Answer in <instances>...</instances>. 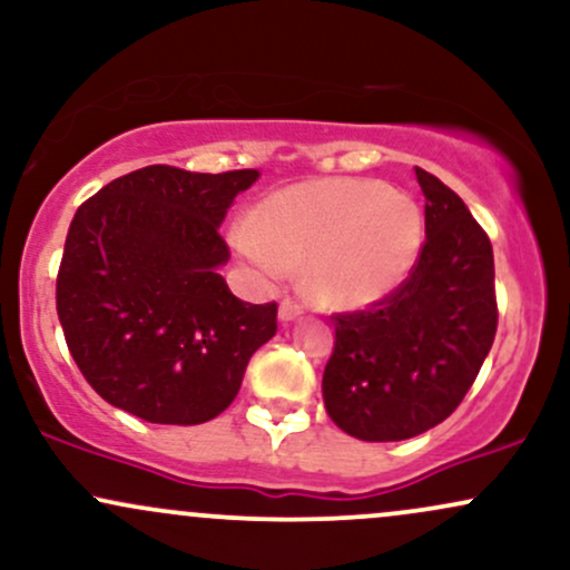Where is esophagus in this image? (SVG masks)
I'll return each instance as SVG.
<instances>
[{"label": "esophagus", "mask_w": 570, "mask_h": 570, "mask_svg": "<svg viewBox=\"0 0 570 570\" xmlns=\"http://www.w3.org/2000/svg\"><path fill=\"white\" fill-rule=\"evenodd\" d=\"M303 316V305L297 303V299H292V297H286V299H281V305H278V318L284 324H289V322H294V318H299Z\"/></svg>", "instance_id": "esophagus-1"}]
</instances>
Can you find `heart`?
Listing matches in <instances>:
<instances>
[{
	"label": "heart",
	"mask_w": 570,
	"mask_h": 570,
	"mask_svg": "<svg viewBox=\"0 0 570 570\" xmlns=\"http://www.w3.org/2000/svg\"><path fill=\"white\" fill-rule=\"evenodd\" d=\"M233 246L263 278L305 263L307 292L326 305L385 297L410 276L423 246V214L377 179L303 181L271 195Z\"/></svg>",
	"instance_id": "obj_1"
}]
</instances>
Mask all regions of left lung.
I'll use <instances>...</instances> for the list:
<instances>
[{
	"label": "left lung",
	"instance_id": "8db88e82",
	"mask_svg": "<svg viewBox=\"0 0 570 570\" xmlns=\"http://www.w3.org/2000/svg\"><path fill=\"white\" fill-rule=\"evenodd\" d=\"M426 240L410 276L364 311L332 313L324 404L345 434L399 442L453 415L480 375L495 326L493 246L436 176L415 168Z\"/></svg>",
	"mask_w": 570,
	"mask_h": 570
}]
</instances>
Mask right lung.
Segmentation results:
<instances>
[{"label": "right lung", "mask_w": 570, "mask_h": 570, "mask_svg": "<svg viewBox=\"0 0 570 570\" xmlns=\"http://www.w3.org/2000/svg\"><path fill=\"white\" fill-rule=\"evenodd\" d=\"M254 168L147 166L77 208L56 278L69 353L101 399L149 423L195 426L230 407L278 305L238 299L219 276L227 208Z\"/></svg>", "instance_id": "right-lung-1"}]
</instances>
